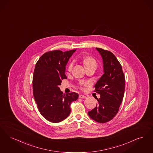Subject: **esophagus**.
Wrapping results in <instances>:
<instances>
[{"instance_id": "esophagus-1", "label": "esophagus", "mask_w": 153, "mask_h": 153, "mask_svg": "<svg viewBox=\"0 0 153 153\" xmlns=\"http://www.w3.org/2000/svg\"><path fill=\"white\" fill-rule=\"evenodd\" d=\"M79 98H81V99H85L86 98V97L85 95H82V94H80L79 95Z\"/></svg>"}]
</instances>
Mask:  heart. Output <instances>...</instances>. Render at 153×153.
<instances>
[{"label":"heart","instance_id":"b5f03b06","mask_svg":"<svg viewBox=\"0 0 153 153\" xmlns=\"http://www.w3.org/2000/svg\"><path fill=\"white\" fill-rule=\"evenodd\" d=\"M74 61L70 62L67 66V70L68 71H71L73 70V68L74 66ZM83 63H84V65L85 67H86L91 66H97V62L95 61V60L92 57H90V56H87L85 57L83 59ZM88 85V83L87 82H81L80 83V85L81 86H87Z\"/></svg>","mask_w":153,"mask_h":153}]
</instances>
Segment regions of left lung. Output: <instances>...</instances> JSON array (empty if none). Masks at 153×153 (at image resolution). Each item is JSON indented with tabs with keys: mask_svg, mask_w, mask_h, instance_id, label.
<instances>
[{
	"mask_svg": "<svg viewBox=\"0 0 153 153\" xmlns=\"http://www.w3.org/2000/svg\"><path fill=\"white\" fill-rule=\"evenodd\" d=\"M103 59V73L95 85L100 97L98 103L88 112L89 117L99 123H106L118 112L125 92V75L122 66L111 52L96 48Z\"/></svg>",
	"mask_w": 153,
	"mask_h": 153,
	"instance_id": "8db88e82",
	"label": "left lung"
}]
</instances>
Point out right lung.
Returning a JSON list of instances; mask_svg holds the SVG:
<instances>
[{"label": "right lung", "mask_w": 153, "mask_h": 153, "mask_svg": "<svg viewBox=\"0 0 153 153\" xmlns=\"http://www.w3.org/2000/svg\"><path fill=\"white\" fill-rule=\"evenodd\" d=\"M75 51L47 52L35 65L33 78V97L41 115L53 123H58L68 117L71 102L79 97L76 93L63 94L59 87L62 80L67 79L66 66Z\"/></svg>", "instance_id": "right-lung-1"}]
</instances>
